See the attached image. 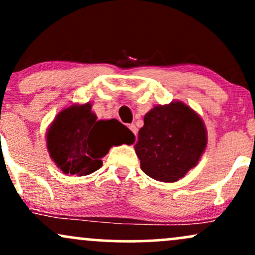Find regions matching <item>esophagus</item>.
Wrapping results in <instances>:
<instances>
[{
	"label": "esophagus",
	"mask_w": 255,
	"mask_h": 255,
	"mask_svg": "<svg viewBox=\"0 0 255 255\" xmlns=\"http://www.w3.org/2000/svg\"><path fill=\"white\" fill-rule=\"evenodd\" d=\"M128 128H129V129H130L131 131H133V133L135 134V135H136V133H137V129H136L135 125H129V126H128Z\"/></svg>",
	"instance_id": "1"
}]
</instances>
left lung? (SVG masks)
<instances>
[{"instance_id": "left-lung-1", "label": "left lung", "mask_w": 255, "mask_h": 255, "mask_svg": "<svg viewBox=\"0 0 255 255\" xmlns=\"http://www.w3.org/2000/svg\"><path fill=\"white\" fill-rule=\"evenodd\" d=\"M207 145L203 119L181 101L154 105L144 118L135 153L153 180L176 182L198 164Z\"/></svg>"}]
</instances>
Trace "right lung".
<instances>
[{
	"instance_id": "obj_1",
	"label": "right lung",
	"mask_w": 255,
	"mask_h": 255,
	"mask_svg": "<svg viewBox=\"0 0 255 255\" xmlns=\"http://www.w3.org/2000/svg\"><path fill=\"white\" fill-rule=\"evenodd\" d=\"M135 136L118 120H97L91 103L61 110L46 130V147L63 174L85 176L101 168L114 145L133 144Z\"/></svg>"
}]
</instances>
